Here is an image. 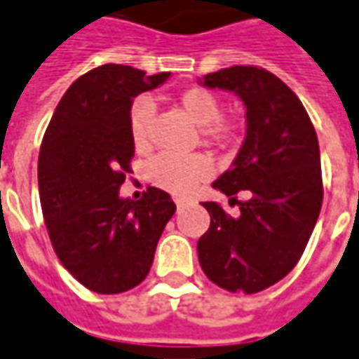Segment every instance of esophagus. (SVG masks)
<instances>
[{
	"instance_id": "34e87169",
	"label": "esophagus",
	"mask_w": 359,
	"mask_h": 359,
	"mask_svg": "<svg viewBox=\"0 0 359 359\" xmlns=\"http://www.w3.org/2000/svg\"><path fill=\"white\" fill-rule=\"evenodd\" d=\"M174 201H175V205H177V209L184 208L185 203H187V199H184V197H175Z\"/></svg>"
}]
</instances>
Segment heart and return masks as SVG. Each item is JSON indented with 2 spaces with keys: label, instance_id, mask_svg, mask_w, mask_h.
Returning <instances> with one entry per match:
<instances>
[{
  "label": "heart",
  "instance_id": "1",
  "mask_svg": "<svg viewBox=\"0 0 359 359\" xmlns=\"http://www.w3.org/2000/svg\"><path fill=\"white\" fill-rule=\"evenodd\" d=\"M177 107L191 118L197 126H201V138L209 146L225 148L231 146L239 136V126L235 120L221 116L223 104L215 93L203 86H187L175 98ZM156 107L150 98H136L130 107L128 130L132 144L136 150H146L150 146V126ZM211 174V163L201 154L177 156V154H158L148 163V180L174 196H187Z\"/></svg>",
  "mask_w": 359,
  "mask_h": 359
}]
</instances>
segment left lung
Here are the masks:
<instances>
[{
  "mask_svg": "<svg viewBox=\"0 0 359 359\" xmlns=\"http://www.w3.org/2000/svg\"><path fill=\"white\" fill-rule=\"evenodd\" d=\"M209 88L239 96L247 136L233 165L213 187L239 205L235 217L205 201L211 225L197 255L211 283L255 294L285 278L300 261L322 208L316 130L298 96L261 67H229L203 76ZM245 191L248 199L236 201Z\"/></svg>",
  "mask_w": 359,
  "mask_h": 359,
  "instance_id": "8db88e82",
  "label": "left lung"
}]
</instances>
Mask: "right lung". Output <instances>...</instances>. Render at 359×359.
Segmentation results:
<instances>
[{"label":"right lung","instance_id":"add662e5","mask_svg":"<svg viewBox=\"0 0 359 359\" xmlns=\"http://www.w3.org/2000/svg\"><path fill=\"white\" fill-rule=\"evenodd\" d=\"M168 76L114 62L96 67L69 86L41 142L39 197L53 249L98 294L140 285L175 213L172 197L158 187L138 201L118 196L134 158L132 98Z\"/></svg>","mask_w":359,"mask_h":359}]
</instances>
